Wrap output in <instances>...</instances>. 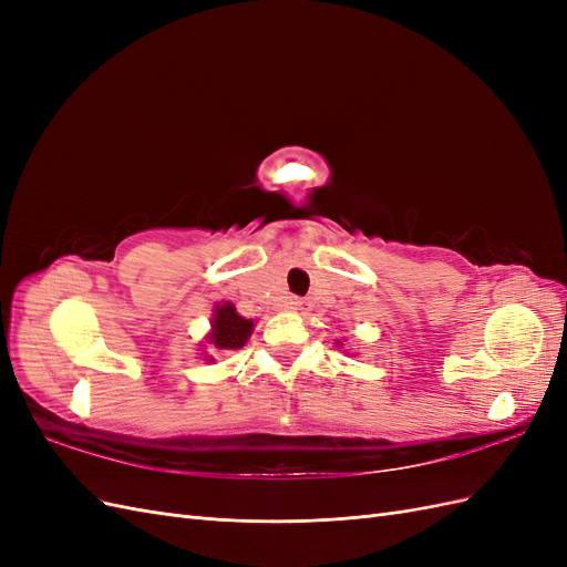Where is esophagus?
Listing matches in <instances>:
<instances>
[{
  "label": "esophagus",
  "instance_id": "obj_1",
  "mask_svg": "<svg viewBox=\"0 0 567 567\" xmlns=\"http://www.w3.org/2000/svg\"><path fill=\"white\" fill-rule=\"evenodd\" d=\"M288 307L293 312H305L307 310V305H305V300H300V298H288Z\"/></svg>",
  "mask_w": 567,
  "mask_h": 567
}]
</instances>
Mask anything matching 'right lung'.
Listing matches in <instances>:
<instances>
[{
    "label": "right lung",
    "mask_w": 567,
    "mask_h": 567,
    "mask_svg": "<svg viewBox=\"0 0 567 567\" xmlns=\"http://www.w3.org/2000/svg\"><path fill=\"white\" fill-rule=\"evenodd\" d=\"M252 333V319H246L236 312L231 302L215 305L213 315V331L208 340L215 350H238L246 346V340Z\"/></svg>",
    "instance_id": "1"
}]
</instances>
